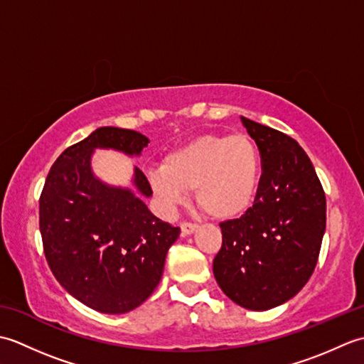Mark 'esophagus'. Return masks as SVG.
Masks as SVG:
<instances>
[{
  "instance_id": "esophagus-1",
  "label": "esophagus",
  "mask_w": 364,
  "mask_h": 364,
  "mask_svg": "<svg viewBox=\"0 0 364 364\" xmlns=\"http://www.w3.org/2000/svg\"><path fill=\"white\" fill-rule=\"evenodd\" d=\"M197 228H198V225H196V223H189V222H183L181 223V233L184 236L192 235Z\"/></svg>"
}]
</instances>
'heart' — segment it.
Listing matches in <instances>:
<instances>
[{
	"mask_svg": "<svg viewBox=\"0 0 364 364\" xmlns=\"http://www.w3.org/2000/svg\"><path fill=\"white\" fill-rule=\"evenodd\" d=\"M146 178L168 210L186 203L189 189H196L197 203L211 218L235 219L257 196L261 154L247 134H203L170 151Z\"/></svg>",
	"mask_w": 364,
	"mask_h": 364,
	"instance_id": "heart-1",
	"label": "heart"
}]
</instances>
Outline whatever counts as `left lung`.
<instances>
[{
	"instance_id": "1",
	"label": "left lung",
	"mask_w": 364,
	"mask_h": 364,
	"mask_svg": "<svg viewBox=\"0 0 364 364\" xmlns=\"http://www.w3.org/2000/svg\"><path fill=\"white\" fill-rule=\"evenodd\" d=\"M257 144L262 175L253 206L220 223L215 282L239 306L266 311L310 280L326 233V194L304 149L280 131L241 117Z\"/></svg>"
}]
</instances>
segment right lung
Instances as JSON below:
<instances>
[{
    "label": "right lung",
    "mask_w": 364,
    "mask_h": 364,
    "mask_svg": "<svg viewBox=\"0 0 364 364\" xmlns=\"http://www.w3.org/2000/svg\"><path fill=\"white\" fill-rule=\"evenodd\" d=\"M149 137L103 127L54 161L38 202L45 258L60 286L106 314L134 310L151 296L180 228L153 215L150 183L134 167L132 188L112 186L92 170L95 150L141 156Z\"/></svg>",
    "instance_id": "obj_1"
}]
</instances>
